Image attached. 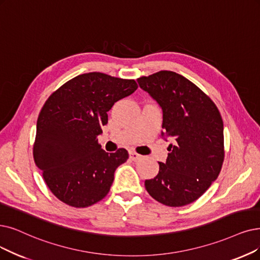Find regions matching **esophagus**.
I'll return each instance as SVG.
<instances>
[{
    "mask_svg": "<svg viewBox=\"0 0 260 260\" xmlns=\"http://www.w3.org/2000/svg\"><path fill=\"white\" fill-rule=\"evenodd\" d=\"M129 155H130V159H131L132 161H139V160H141V159L143 158V155L137 153L136 151H130V152H129Z\"/></svg>",
    "mask_w": 260,
    "mask_h": 260,
    "instance_id": "1",
    "label": "esophagus"
}]
</instances>
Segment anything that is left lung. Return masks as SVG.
I'll return each mask as SVG.
<instances>
[{"instance_id": "8db88e82", "label": "left lung", "mask_w": 260, "mask_h": 260, "mask_svg": "<svg viewBox=\"0 0 260 260\" xmlns=\"http://www.w3.org/2000/svg\"><path fill=\"white\" fill-rule=\"evenodd\" d=\"M162 110L161 137L172 144L159 173L145 180L151 197L181 207L201 197L219 176L224 161V128L212 100L188 79L163 70L138 79Z\"/></svg>"}]
</instances>
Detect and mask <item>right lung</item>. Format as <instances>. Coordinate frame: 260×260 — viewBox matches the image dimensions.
Here are the masks:
<instances>
[{
	"label": "right lung",
	"mask_w": 260,
	"mask_h": 260,
	"mask_svg": "<svg viewBox=\"0 0 260 260\" xmlns=\"http://www.w3.org/2000/svg\"><path fill=\"white\" fill-rule=\"evenodd\" d=\"M137 88L134 80L89 72L69 80L48 98L37 119L33 154L59 201L85 208L107 196L114 173L129 153L123 148L106 152L98 137L114 103Z\"/></svg>",
	"instance_id": "right-lung-1"
}]
</instances>
